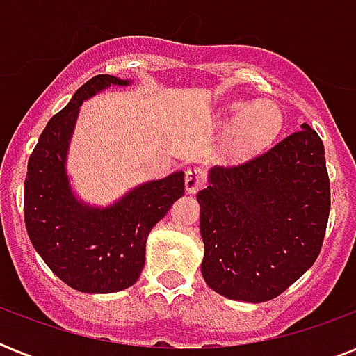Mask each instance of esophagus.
Returning a JSON list of instances; mask_svg holds the SVG:
<instances>
[{"label": "esophagus", "instance_id": "obj_1", "mask_svg": "<svg viewBox=\"0 0 356 356\" xmlns=\"http://www.w3.org/2000/svg\"><path fill=\"white\" fill-rule=\"evenodd\" d=\"M205 183V173L201 172L200 168H188L186 175H184V186L188 194H195L197 190Z\"/></svg>", "mask_w": 356, "mask_h": 356}]
</instances>
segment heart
<instances>
[{"label": "heart", "mask_w": 356, "mask_h": 356, "mask_svg": "<svg viewBox=\"0 0 356 356\" xmlns=\"http://www.w3.org/2000/svg\"><path fill=\"white\" fill-rule=\"evenodd\" d=\"M231 123V149L234 153H251L268 144L279 133L282 116L273 103H236Z\"/></svg>", "instance_id": "1"}]
</instances>
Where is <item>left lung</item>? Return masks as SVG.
I'll list each match as a JSON object with an SVG mask.
<instances>
[{
  "label": "left lung",
  "mask_w": 356,
  "mask_h": 356,
  "mask_svg": "<svg viewBox=\"0 0 356 356\" xmlns=\"http://www.w3.org/2000/svg\"><path fill=\"white\" fill-rule=\"evenodd\" d=\"M197 203L209 288L234 301H270L320 254L331 211L323 142L303 123L240 166L211 168Z\"/></svg>",
  "instance_id": "left-lung-1"
}]
</instances>
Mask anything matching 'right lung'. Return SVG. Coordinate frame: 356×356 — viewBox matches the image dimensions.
Returning <instances> with one entry per match:
<instances>
[{"mask_svg":"<svg viewBox=\"0 0 356 356\" xmlns=\"http://www.w3.org/2000/svg\"><path fill=\"white\" fill-rule=\"evenodd\" d=\"M129 79L96 75L49 120L27 162L24 216L36 253L68 286L113 293L133 286L145 262L151 229L184 194V172L131 188L107 207L79 200L70 183L68 151L83 102Z\"/></svg>","mask_w":356,"mask_h":356,"instance_id":"add662e5","label":"right lung"}]
</instances>
